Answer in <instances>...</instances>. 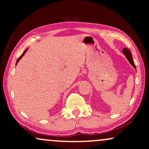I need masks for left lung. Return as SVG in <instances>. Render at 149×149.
<instances>
[{
  "instance_id": "1",
  "label": "left lung",
  "mask_w": 149,
  "mask_h": 149,
  "mask_svg": "<svg viewBox=\"0 0 149 149\" xmlns=\"http://www.w3.org/2000/svg\"><path fill=\"white\" fill-rule=\"evenodd\" d=\"M122 52H123L124 55H125V56L126 57V58L127 59V61H129V63L131 64V65H132L136 70V66L135 65H134L133 59H132V54H131L130 51L128 49L124 48L123 51H122Z\"/></svg>"
}]
</instances>
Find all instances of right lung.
<instances>
[{"label": "right lung", "mask_w": 149, "mask_h": 149, "mask_svg": "<svg viewBox=\"0 0 149 149\" xmlns=\"http://www.w3.org/2000/svg\"><path fill=\"white\" fill-rule=\"evenodd\" d=\"M27 50H28V49H26V50H25V51H24V53H23V54H22V56H20V57H19L18 59H17V63H16V65H17V63H18V62H19V60H20V59H21V58H22L23 56H24V54H25V53H26V52H27Z\"/></svg>", "instance_id": "add662e5"}]
</instances>
